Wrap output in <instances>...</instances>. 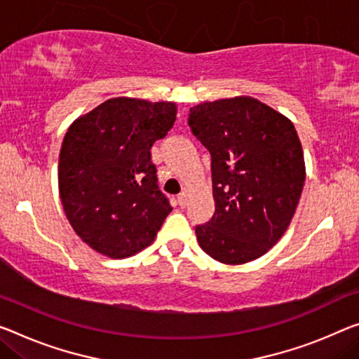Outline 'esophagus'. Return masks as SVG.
I'll return each instance as SVG.
<instances>
[{
  "label": "esophagus",
  "instance_id": "obj_1",
  "mask_svg": "<svg viewBox=\"0 0 359 359\" xmlns=\"http://www.w3.org/2000/svg\"><path fill=\"white\" fill-rule=\"evenodd\" d=\"M178 203H180V207H186V203H187V194H186V192H181V194L178 196Z\"/></svg>",
  "mask_w": 359,
  "mask_h": 359
}]
</instances>
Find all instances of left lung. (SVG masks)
<instances>
[{"label":"left lung","instance_id":"1","mask_svg":"<svg viewBox=\"0 0 359 359\" xmlns=\"http://www.w3.org/2000/svg\"><path fill=\"white\" fill-rule=\"evenodd\" d=\"M189 126L212 156L215 213L196 228L198 245L224 264L257 260L287 231L305 184L294 123L236 96L191 107Z\"/></svg>","mask_w":359,"mask_h":359}]
</instances>
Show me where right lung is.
I'll use <instances>...</instances> for the list:
<instances>
[{
	"label": "right lung",
	"instance_id": "add662e5",
	"mask_svg": "<svg viewBox=\"0 0 359 359\" xmlns=\"http://www.w3.org/2000/svg\"><path fill=\"white\" fill-rule=\"evenodd\" d=\"M175 102L112 97L69 126L59 196L80 239L109 258L151 245L173 210L157 184L151 147L172 130Z\"/></svg>",
	"mask_w": 359,
	"mask_h": 359
}]
</instances>
